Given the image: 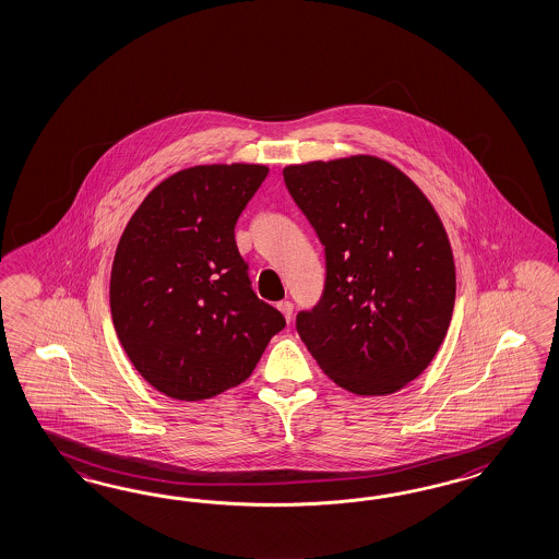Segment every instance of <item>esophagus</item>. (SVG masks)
<instances>
[{"instance_id":"34e87169","label":"esophagus","mask_w":559,"mask_h":559,"mask_svg":"<svg viewBox=\"0 0 559 559\" xmlns=\"http://www.w3.org/2000/svg\"><path fill=\"white\" fill-rule=\"evenodd\" d=\"M277 308H280V312L284 314V319L289 322L292 314H294V304L289 302V300H284V302L277 304Z\"/></svg>"}]
</instances>
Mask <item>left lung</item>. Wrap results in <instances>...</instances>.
Instances as JSON below:
<instances>
[{
	"mask_svg": "<svg viewBox=\"0 0 559 559\" xmlns=\"http://www.w3.org/2000/svg\"><path fill=\"white\" fill-rule=\"evenodd\" d=\"M284 181L326 259L298 335L341 388L399 392L431 364L453 314L455 263L439 214L411 177L371 155L287 165Z\"/></svg>",
	"mask_w": 559,
	"mask_h": 559,
	"instance_id": "8db88e82",
	"label": "left lung"
}]
</instances>
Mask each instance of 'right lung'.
<instances>
[{"label":"right lung","instance_id":"obj_1","mask_svg":"<svg viewBox=\"0 0 559 559\" xmlns=\"http://www.w3.org/2000/svg\"><path fill=\"white\" fill-rule=\"evenodd\" d=\"M265 165H195L148 193L120 237L114 329L155 390L186 402L245 382L286 319L257 298L235 224Z\"/></svg>","mask_w":559,"mask_h":559}]
</instances>
